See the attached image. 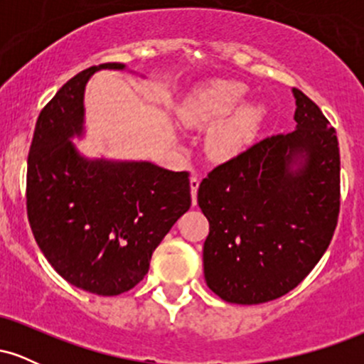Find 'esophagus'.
<instances>
[{"mask_svg": "<svg viewBox=\"0 0 364 364\" xmlns=\"http://www.w3.org/2000/svg\"><path fill=\"white\" fill-rule=\"evenodd\" d=\"M200 186V176L198 174H193L190 179V188H191V203L196 205V191H198Z\"/></svg>", "mask_w": 364, "mask_h": 364, "instance_id": "esophagus-1", "label": "esophagus"}]
</instances>
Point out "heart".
I'll return each instance as SVG.
<instances>
[{"mask_svg":"<svg viewBox=\"0 0 364 364\" xmlns=\"http://www.w3.org/2000/svg\"><path fill=\"white\" fill-rule=\"evenodd\" d=\"M245 95L246 87L243 83L217 80L195 90L179 104L178 116L190 127L205 128L226 118L212 128L207 140L208 152L217 161L237 157L257 136L263 119L262 107L245 106L234 112L245 101Z\"/></svg>","mask_w":364,"mask_h":364,"instance_id":"b5f03b06","label":"heart"}]
</instances>
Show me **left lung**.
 Instances as JSON below:
<instances>
[{
  "instance_id": "8db88e82",
  "label": "left lung",
  "mask_w": 364,
  "mask_h": 364,
  "mask_svg": "<svg viewBox=\"0 0 364 364\" xmlns=\"http://www.w3.org/2000/svg\"><path fill=\"white\" fill-rule=\"evenodd\" d=\"M294 132L275 135L224 162L200 183L210 224L203 243L207 286L235 304L281 298L311 272L339 215L336 129L301 90Z\"/></svg>"
}]
</instances>
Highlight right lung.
<instances>
[{
  "mask_svg": "<svg viewBox=\"0 0 364 364\" xmlns=\"http://www.w3.org/2000/svg\"><path fill=\"white\" fill-rule=\"evenodd\" d=\"M101 70L70 78L41 111L27 159V214L41 252L72 286L118 296L149 272L154 250L191 205L188 173L150 161L89 157L85 85ZM135 73V72H132Z\"/></svg>",
  "mask_w": 364,
  "mask_h": 364,
  "instance_id": "add662e5",
  "label": "right lung"
}]
</instances>
